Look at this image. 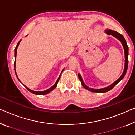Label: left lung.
Returning <instances> with one entry per match:
<instances>
[{
    "instance_id": "8db88e82",
    "label": "left lung",
    "mask_w": 135,
    "mask_h": 135,
    "mask_svg": "<svg viewBox=\"0 0 135 135\" xmlns=\"http://www.w3.org/2000/svg\"><path fill=\"white\" fill-rule=\"evenodd\" d=\"M105 32H106L107 34L112 35V36H113V37H116V38L118 39V40H119L120 41H121L122 44H123V47L124 49V53H125V67H124V70L123 73V74H122V75L120 76L119 78H118V79L117 81H116L115 82H114L112 84L110 85V86L107 87V88H103V89H92V88H89V87L87 86L84 83V82H83V81L81 76V75L79 74H78V78H79L80 81L81 82L82 86H83L85 89H87V90H88L89 91H91V92H92L104 93V92H108V91H109L110 90L114 88V87H115V85L117 84L118 83H119L120 81H121L124 77V76H125V75L126 74V72H127V68H128V46L127 45V43H126V41L125 40V38H124V37L123 36V35H121V34H119V33H118L117 31H112V30H106V31H105Z\"/></svg>"
}]
</instances>
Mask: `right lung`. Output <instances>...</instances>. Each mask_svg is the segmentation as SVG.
<instances>
[{"label": "right lung", "mask_w": 135, "mask_h": 135, "mask_svg": "<svg viewBox=\"0 0 135 135\" xmlns=\"http://www.w3.org/2000/svg\"><path fill=\"white\" fill-rule=\"evenodd\" d=\"M20 41H21V40H20L19 41H18V43H17V46H16L15 49H14V52H14V54H14V56H15V61H14V70H15V73H16V76H17V74H16V69H15V66H16V54H17V47L18 46V45H19V43H20ZM62 72H63V71H62ZM60 75L59 76V78H58V80H57V81H56V83L54 84V85L53 86H52L51 88H50L48 89H47V90H46L41 91V92H37V91L32 90H31V89H30L29 88H27V87L25 86L24 84H23V85H24V86L25 87V88H26L27 90H29V91H30V92H31V93H32V94H36V95H46V94H48L49 92H51V91L53 89H54L56 88V87H57V85L58 82H59V80H60ZM17 78H18V77H17ZM18 80H19V79H18ZM19 81H20V80H19Z\"/></svg>", "instance_id": "1"}]
</instances>
